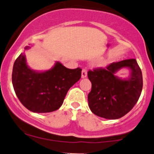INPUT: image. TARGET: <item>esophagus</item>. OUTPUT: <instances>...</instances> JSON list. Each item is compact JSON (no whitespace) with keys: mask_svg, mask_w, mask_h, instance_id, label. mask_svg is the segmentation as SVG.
<instances>
[{"mask_svg":"<svg viewBox=\"0 0 154 154\" xmlns=\"http://www.w3.org/2000/svg\"><path fill=\"white\" fill-rule=\"evenodd\" d=\"M82 78H85L87 77V70L85 69H83L82 70V74H81Z\"/></svg>","mask_w":154,"mask_h":154,"instance_id":"34e87169","label":"esophagus"}]
</instances>
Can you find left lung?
<instances>
[{"mask_svg": "<svg viewBox=\"0 0 154 154\" xmlns=\"http://www.w3.org/2000/svg\"><path fill=\"white\" fill-rule=\"evenodd\" d=\"M128 68L130 74L122 79L116 75L120 69ZM91 91L88 106L95 115L116 119L125 115L138 101L142 90V74L136 59L113 63L106 69L88 71Z\"/></svg>", "mask_w": 154, "mask_h": 154, "instance_id": "obj_1", "label": "left lung"}]
</instances>
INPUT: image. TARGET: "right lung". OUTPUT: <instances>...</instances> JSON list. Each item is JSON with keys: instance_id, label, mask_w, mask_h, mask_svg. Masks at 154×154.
<instances>
[{"instance_id": "obj_1", "label": "right lung", "mask_w": 154, "mask_h": 154, "mask_svg": "<svg viewBox=\"0 0 154 154\" xmlns=\"http://www.w3.org/2000/svg\"><path fill=\"white\" fill-rule=\"evenodd\" d=\"M26 46L25 49H29ZM82 69H69L60 62L44 72L32 69L25 54L16 59L12 69V85L20 103L35 113H48L59 109L68 91L81 77Z\"/></svg>"}]
</instances>
